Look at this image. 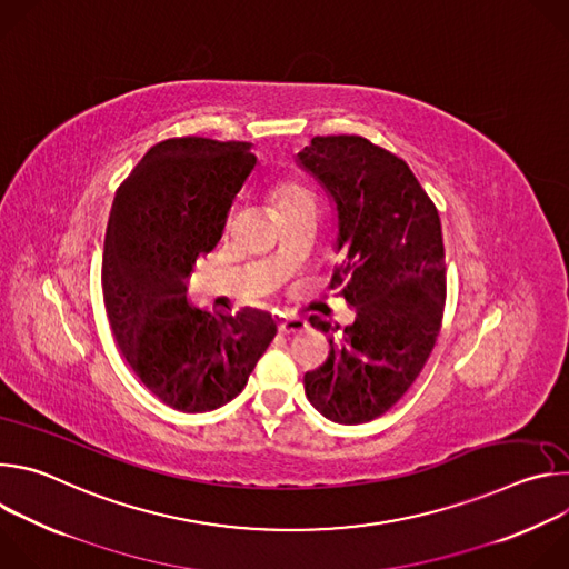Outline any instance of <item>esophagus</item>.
I'll return each instance as SVG.
<instances>
[{"label":"esophagus","mask_w":569,"mask_h":569,"mask_svg":"<svg viewBox=\"0 0 569 569\" xmlns=\"http://www.w3.org/2000/svg\"><path fill=\"white\" fill-rule=\"evenodd\" d=\"M306 319L303 317H299V315H295V312H288V315H283L281 317V321H279V331L281 333H286V336H292V333H301V331H306Z\"/></svg>","instance_id":"obj_1"}]
</instances>
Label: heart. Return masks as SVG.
Wrapping results in <instances>:
<instances>
[{"label": "heart", "mask_w": 569, "mask_h": 569, "mask_svg": "<svg viewBox=\"0 0 569 569\" xmlns=\"http://www.w3.org/2000/svg\"><path fill=\"white\" fill-rule=\"evenodd\" d=\"M303 198H310V193L303 191L297 184H279L274 189V200H277L279 209H286V207H290V204H295V202H299Z\"/></svg>", "instance_id": "b5f03b06"}]
</instances>
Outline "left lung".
Returning a JSON list of instances; mask_svg holds the SVG:
<instances>
[{
  "mask_svg": "<svg viewBox=\"0 0 569 569\" xmlns=\"http://www.w3.org/2000/svg\"><path fill=\"white\" fill-rule=\"evenodd\" d=\"M297 164L338 211L331 288L356 308L327 362L306 371L303 389L329 421L358 426L385 415L410 389L437 342L446 303L439 211L393 152L358 134L312 137ZM315 329L333 327L310 315Z\"/></svg>",
  "mask_w": 569,
  "mask_h": 569,
  "instance_id": "obj_1",
  "label": "left lung"
}]
</instances>
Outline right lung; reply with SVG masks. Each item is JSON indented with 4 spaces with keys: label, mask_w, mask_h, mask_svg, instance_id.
<instances>
[{
    "label": "right lung",
    "mask_w": 569,
    "mask_h": 569,
    "mask_svg": "<svg viewBox=\"0 0 569 569\" xmlns=\"http://www.w3.org/2000/svg\"><path fill=\"white\" fill-rule=\"evenodd\" d=\"M254 164L248 141L167 139L112 202L101 281L114 340L137 378L187 415L236 398L277 336L270 312L213 315L187 299L196 259L218 246Z\"/></svg>",
    "instance_id": "1"
}]
</instances>
